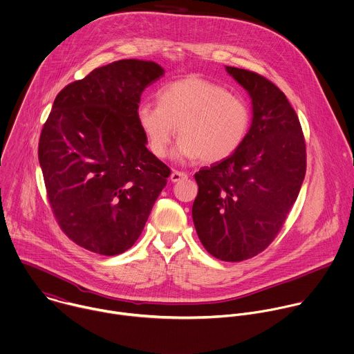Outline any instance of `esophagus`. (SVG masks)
Returning <instances> with one entry per match:
<instances>
[{
  "mask_svg": "<svg viewBox=\"0 0 354 354\" xmlns=\"http://www.w3.org/2000/svg\"><path fill=\"white\" fill-rule=\"evenodd\" d=\"M186 178H187V174L182 172V171H174L172 175H171V180L172 182H179V180L186 179Z\"/></svg>",
  "mask_w": 354,
  "mask_h": 354,
  "instance_id": "1",
  "label": "esophagus"
}]
</instances>
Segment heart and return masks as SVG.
Returning <instances> with one entry per match:
<instances>
[{"label":"heart","mask_w":354,"mask_h":354,"mask_svg":"<svg viewBox=\"0 0 354 354\" xmlns=\"http://www.w3.org/2000/svg\"><path fill=\"white\" fill-rule=\"evenodd\" d=\"M158 102L145 101L138 121L151 153L165 157L176 133V153L183 158L218 162L236 151L250 127L246 101L211 80L189 76L164 86Z\"/></svg>","instance_id":"b5f03b06"}]
</instances>
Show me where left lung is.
<instances>
[{"label":"left lung","mask_w":354,"mask_h":354,"mask_svg":"<svg viewBox=\"0 0 354 354\" xmlns=\"http://www.w3.org/2000/svg\"><path fill=\"white\" fill-rule=\"evenodd\" d=\"M250 94L253 122L241 147L194 174L192 215L204 249L238 263L264 252L282 229L306 175V142L297 113L267 77L226 66Z\"/></svg>","instance_id":"obj_1"}]
</instances>
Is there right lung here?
I'll return each mask as SVG.
<instances>
[{"label":"right lung","instance_id":"right-lung-1","mask_svg":"<svg viewBox=\"0 0 354 354\" xmlns=\"http://www.w3.org/2000/svg\"><path fill=\"white\" fill-rule=\"evenodd\" d=\"M164 69L121 59L65 86L41 129L39 161L53 214L77 246L116 256L139 239L171 169L146 147L145 88Z\"/></svg>","mask_w":354,"mask_h":354}]
</instances>
